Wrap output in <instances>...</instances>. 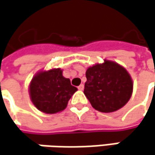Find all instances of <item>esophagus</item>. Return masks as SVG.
I'll return each mask as SVG.
<instances>
[{
	"mask_svg": "<svg viewBox=\"0 0 155 155\" xmlns=\"http://www.w3.org/2000/svg\"><path fill=\"white\" fill-rule=\"evenodd\" d=\"M83 88H84V85L83 84H81L80 86L78 87V89L79 90H83Z\"/></svg>",
	"mask_w": 155,
	"mask_h": 155,
	"instance_id": "1",
	"label": "esophagus"
}]
</instances>
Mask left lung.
Segmentation results:
<instances>
[{
    "instance_id": "1",
    "label": "left lung",
    "mask_w": 155,
    "mask_h": 155,
    "mask_svg": "<svg viewBox=\"0 0 155 155\" xmlns=\"http://www.w3.org/2000/svg\"><path fill=\"white\" fill-rule=\"evenodd\" d=\"M84 94L92 107L101 112H113L127 104L132 94L131 75L119 64L106 60L86 71Z\"/></svg>"
}]
</instances>
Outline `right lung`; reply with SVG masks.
Segmentation results:
<instances>
[{
    "mask_svg": "<svg viewBox=\"0 0 155 155\" xmlns=\"http://www.w3.org/2000/svg\"><path fill=\"white\" fill-rule=\"evenodd\" d=\"M77 91L70 80L62 75L60 68L38 72L30 83V96L35 107L42 112L55 114L65 110L69 99Z\"/></svg>",
    "mask_w": 155,
    "mask_h": 155,
    "instance_id": "1",
    "label": "right lung"
}]
</instances>
